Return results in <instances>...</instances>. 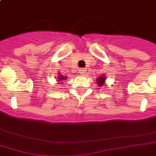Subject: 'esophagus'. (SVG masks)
I'll use <instances>...</instances> for the list:
<instances>
[{
    "mask_svg": "<svg viewBox=\"0 0 156 156\" xmlns=\"http://www.w3.org/2000/svg\"><path fill=\"white\" fill-rule=\"evenodd\" d=\"M86 70L84 69V68H79V70H78V73H80L81 75H83L84 73H85Z\"/></svg>",
    "mask_w": 156,
    "mask_h": 156,
    "instance_id": "34e87169",
    "label": "esophagus"
}]
</instances>
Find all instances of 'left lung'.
Masks as SVG:
<instances>
[{
    "label": "left lung",
    "instance_id": "1",
    "mask_svg": "<svg viewBox=\"0 0 156 156\" xmlns=\"http://www.w3.org/2000/svg\"><path fill=\"white\" fill-rule=\"evenodd\" d=\"M105 80V78L104 75H102L101 77H99L98 79H97V83L99 84V86H102L103 85V83H104V81Z\"/></svg>",
    "mask_w": 156,
    "mask_h": 156
}]
</instances>
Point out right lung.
I'll return each instance as SVG.
<instances>
[{
	"mask_svg": "<svg viewBox=\"0 0 156 156\" xmlns=\"http://www.w3.org/2000/svg\"><path fill=\"white\" fill-rule=\"evenodd\" d=\"M65 78H66V77H63L62 75H61V76H59V78H58V79L61 80V81H64V79H65Z\"/></svg>",
	"mask_w": 156,
	"mask_h": 156,
	"instance_id": "1",
	"label": "right lung"
}]
</instances>
